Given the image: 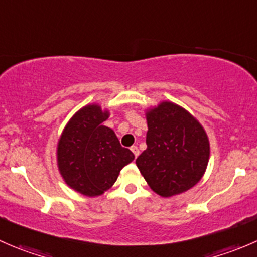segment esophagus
I'll use <instances>...</instances> for the list:
<instances>
[{
  "label": "esophagus",
  "instance_id": "esophagus-1",
  "mask_svg": "<svg viewBox=\"0 0 257 257\" xmlns=\"http://www.w3.org/2000/svg\"><path fill=\"white\" fill-rule=\"evenodd\" d=\"M131 150H132V152H133V154L136 155V158L138 157V155H139V149H138V147H137V145H133V147L131 148Z\"/></svg>",
  "mask_w": 257,
  "mask_h": 257
}]
</instances>
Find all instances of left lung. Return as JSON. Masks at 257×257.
<instances>
[{
    "mask_svg": "<svg viewBox=\"0 0 257 257\" xmlns=\"http://www.w3.org/2000/svg\"><path fill=\"white\" fill-rule=\"evenodd\" d=\"M147 149L136 164L149 188L163 198L178 195L201 180L210 158L200 121L170 100L145 109Z\"/></svg>",
    "mask_w": 257,
    "mask_h": 257,
    "instance_id": "1",
    "label": "left lung"
}]
</instances>
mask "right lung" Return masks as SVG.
<instances>
[{
	"label": "right lung",
	"instance_id": "1",
	"mask_svg": "<svg viewBox=\"0 0 257 257\" xmlns=\"http://www.w3.org/2000/svg\"><path fill=\"white\" fill-rule=\"evenodd\" d=\"M107 108L90 103L77 110L57 143V167L64 183L77 193L94 198L110 189L134 154L119 143Z\"/></svg>",
	"mask_w": 257,
	"mask_h": 257
}]
</instances>
